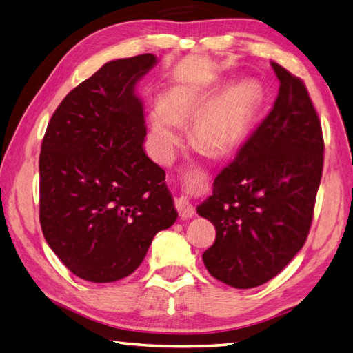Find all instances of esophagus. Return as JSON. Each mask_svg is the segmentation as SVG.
I'll return each mask as SVG.
<instances>
[{"label":"esophagus","mask_w":353,"mask_h":353,"mask_svg":"<svg viewBox=\"0 0 353 353\" xmlns=\"http://www.w3.org/2000/svg\"><path fill=\"white\" fill-rule=\"evenodd\" d=\"M175 207H176V212L179 214V218L181 219H189L192 218L193 214H195V208L190 204V201L187 199L185 196H179L175 201Z\"/></svg>","instance_id":"34e87169"}]
</instances>
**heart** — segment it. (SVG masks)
<instances>
[{
  "label": "heart",
  "instance_id": "obj_1",
  "mask_svg": "<svg viewBox=\"0 0 353 353\" xmlns=\"http://www.w3.org/2000/svg\"><path fill=\"white\" fill-rule=\"evenodd\" d=\"M218 90L219 83H212L166 92L149 114V139L158 160H170L181 137L179 125L192 119L193 141L213 155L232 154L245 141L261 110V90L250 81L230 85L214 98Z\"/></svg>",
  "mask_w": 353,
  "mask_h": 353
}]
</instances>
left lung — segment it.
<instances>
[{
	"instance_id": "left-lung-1",
	"label": "left lung",
	"mask_w": 353,
	"mask_h": 353,
	"mask_svg": "<svg viewBox=\"0 0 353 353\" xmlns=\"http://www.w3.org/2000/svg\"><path fill=\"white\" fill-rule=\"evenodd\" d=\"M271 67L280 82L274 106L196 208L216 228L205 268L239 290L267 283L305 245L323 174L325 141L306 86Z\"/></svg>"
}]
</instances>
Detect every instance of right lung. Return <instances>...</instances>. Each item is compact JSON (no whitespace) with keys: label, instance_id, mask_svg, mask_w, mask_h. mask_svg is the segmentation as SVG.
Wrapping results in <instances>:
<instances>
[{"label":"right lung","instance_id":"1","mask_svg":"<svg viewBox=\"0 0 353 353\" xmlns=\"http://www.w3.org/2000/svg\"><path fill=\"white\" fill-rule=\"evenodd\" d=\"M150 53L105 63L56 108L39 155V222L47 243L83 280L110 283L140 267L178 213L164 170L143 150L137 81Z\"/></svg>","mask_w":353,"mask_h":353}]
</instances>
